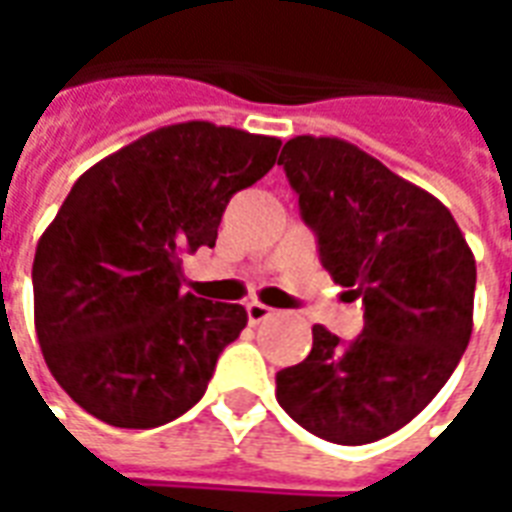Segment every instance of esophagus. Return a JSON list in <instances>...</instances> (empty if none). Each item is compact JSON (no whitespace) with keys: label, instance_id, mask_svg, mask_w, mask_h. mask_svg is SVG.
<instances>
[{"label":"esophagus","instance_id":"34e87169","mask_svg":"<svg viewBox=\"0 0 512 512\" xmlns=\"http://www.w3.org/2000/svg\"><path fill=\"white\" fill-rule=\"evenodd\" d=\"M271 315H274V310L266 307V304H260V301H249V304H246V318H249V323H263L268 321Z\"/></svg>","mask_w":512,"mask_h":512}]
</instances>
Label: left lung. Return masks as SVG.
I'll return each mask as SVG.
<instances>
[{
  "label": "left lung",
  "mask_w": 512,
  "mask_h": 512,
  "mask_svg": "<svg viewBox=\"0 0 512 512\" xmlns=\"http://www.w3.org/2000/svg\"><path fill=\"white\" fill-rule=\"evenodd\" d=\"M279 164L323 268L362 299L365 329L345 343L312 326L310 356L277 373V400L318 439L370 444L417 417L461 362L472 249L436 197L343 139L296 136Z\"/></svg>",
  "instance_id": "left-lung-1"
}]
</instances>
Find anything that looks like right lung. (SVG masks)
Returning <instances> with one entry per match:
<instances>
[{"instance_id":"add662e5","label":"right lung","mask_w":512,"mask_h":512,"mask_svg":"<svg viewBox=\"0 0 512 512\" xmlns=\"http://www.w3.org/2000/svg\"><path fill=\"white\" fill-rule=\"evenodd\" d=\"M279 145L191 120L73 183L40 238L32 288L46 365L87 414L145 430L200 403L246 310L180 293V252L216 244L230 197L277 164Z\"/></svg>"}]
</instances>
